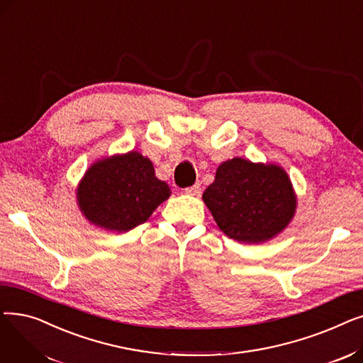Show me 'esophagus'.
<instances>
[{
  "mask_svg": "<svg viewBox=\"0 0 363 363\" xmlns=\"http://www.w3.org/2000/svg\"><path fill=\"white\" fill-rule=\"evenodd\" d=\"M200 191H201V188H200V182H196L194 185H191V186L185 188V193H186L188 196H200Z\"/></svg>",
  "mask_w": 363,
  "mask_h": 363,
  "instance_id": "1",
  "label": "esophagus"
}]
</instances>
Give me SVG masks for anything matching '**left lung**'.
Returning a JSON list of instances; mask_svg holds the SVG:
<instances>
[{
  "label": "left lung",
  "instance_id": "1",
  "mask_svg": "<svg viewBox=\"0 0 363 363\" xmlns=\"http://www.w3.org/2000/svg\"><path fill=\"white\" fill-rule=\"evenodd\" d=\"M203 201L225 235L249 244L282 233L297 206L291 181L281 166L241 157L219 164Z\"/></svg>",
  "mask_w": 363,
  "mask_h": 363
}]
</instances>
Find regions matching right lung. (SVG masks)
I'll return each mask as SVG.
<instances>
[{"instance_id":"add662e5","label":"right lung","mask_w":363,"mask_h":363,"mask_svg":"<svg viewBox=\"0 0 363 363\" xmlns=\"http://www.w3.org/2000/svg\"><path fill=\"white\" fill-rule=\"evenodd\" d=\"M169 196V185L156 178L151 160L138 151L95 162L76 189L84 216L118 233L144 223Z\"/></svg>"}]
</instances>
